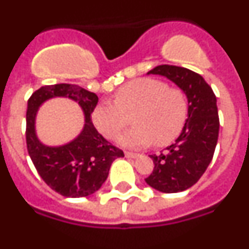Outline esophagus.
Returning <instances> with one entry per match:
<instances>
[{
    "mask_svg": "<svg viewBox=\"0 0 249 249\" xmlns=\"http://www.w3.org/2000/svg\"><path fill=\"white\" fill-rule=\"evenodd\" d=\"M124 156L127 158H137L140 155L138 153H133V152H124Z\"/></svg>",
    "mask_w": 249,
    "mask_h": 249,
    "instance_id": "34e87169",
    "label": "esophagus"
}]
</instances>
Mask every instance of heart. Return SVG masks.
Masks as SVG:
<instances>
[{
    "label": "heart",
    "mask_w": 249,
    "mask_h": 249,
    "mask_svg": "<svg viewBox=\"0 0 249 249\" xmlns=\"http://www.w3.org/2000/svg\"><path fill=\"white\" fill-rule=\"evenodd\" d=\"M137 111L133 128L120 137L126 147H163L181 135L188 116V102L183 91L168 87L155 78H138L122 86L114 101L105 100L92 112L94 127L106 138L113 140L128 124L126 112Z\"/></svg>",
    "instance_id": "1"
}]
</instances>
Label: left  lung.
<instances>
[{
  "label": "left lung",
  "instance_id": "obj_1",
  "mask_svg": "<svg viewBox=\"0 0 249 249\" xmlns=\"http://www.w3.org/2000/svg\"><path fill=\"white\" fill-rule=\"evenodd\" d=\"M147 74H160L179 87L188 102L183 131L166 152L151 155L155 168L144 179L163 193H177L197 183L214 153L219 132L217 98L201 74L188 68L160 65Z\"/></svg>",
  "mask_w": 249,
  "mask_h": 249
}]
</instances>
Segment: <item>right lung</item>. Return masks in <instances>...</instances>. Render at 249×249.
I'll list each match as a JSON object with an SVG mask.
<instances>
[{"instance_id": "right-lung-1", "label": "right lung", "mask_w": 249, "mask_h": 249, "mask_svg": "<svg viewBox=\"0 0 249 249\" xmlns=\"http://www.w3.org/2000/svg\"><path fill=\"white\" fill-rule=\"evenodd\" d=\"M57 97L70 98L78 103L85 114V124L80 135L67 144L47 146L36 137V116L46 100ZM97 102L96 93L68 83L43 86L32 93L27 102L28 155L43 181L65 197L80 198L97 192L108 177L112 162L124 157L120 148L112 146L94 128L91 114Z\"/></svg>"}]
</instances>
